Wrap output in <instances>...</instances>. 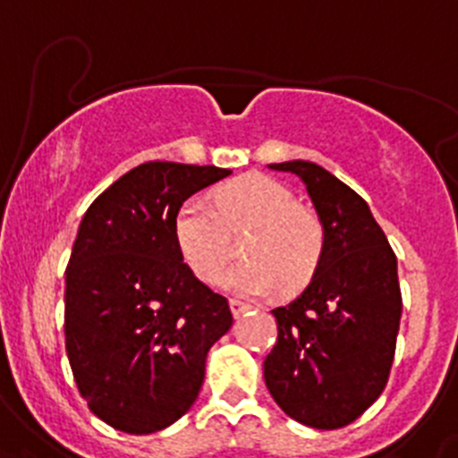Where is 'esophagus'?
Masks as SVG:
<instances>
[{
	"label": "esophagus",
	"mask_w": 458,
	"mask_h": 458,
	"mask_svg": "<svg viewBox=\"0 0 458 458\" xmlns=\"http://www.w3.org/2000/svg\"><path fill=\"white\" fill-rule=\"evenodd\" d=\"M230 311H233L234 318H240L242 313L249 311V304H246V301H242V300H230Z\"/></svg>",
	"instance_id": "34e87169"
}]
</instances>
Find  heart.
Segmentation results:
<instances>
[{
    "mask_svg": "<svg viewBox=\"0 0 458 458\" xmlns=\"http://www.w3.org/2000/svg\"><path fill=\"white\" fill-rule=\"evenodd\" d=\"M251 230L242 253L249 262L224 276V285L244 295L281 290L297 295L316 278L325 258L320 218L297 207L293 191L267 174H244L214 193V209L186 200L173 218L182 262L202 284H216L233 253V234Z\"/></svg>",
    "mask_w": 458,
    "mask_h": 458,
    "instance_id": "1",
    "label": "heart"
}]
</instances>
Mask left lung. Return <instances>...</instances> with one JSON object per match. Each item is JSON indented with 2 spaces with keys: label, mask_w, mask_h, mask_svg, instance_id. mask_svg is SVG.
<instances>
[{
  "label": "left lung",
  "mask_w": 458,
  "mask_h": 458,
  "mask_svg": "<svg viewBox=\"0 0 458 458\" xmlns=\"http://www.w3.org/2000/svg\"><path fill=\"white\" fill-rule=\"evenodd\" d=\"M269 168L301 177L327 244L311 285L272 311L265 385L293 420L341 428L383 394L392 371L403 309L396 256L364 198L332 173L309 161Z\"/></svg>",
  "instance_id": "obj_1"
}]
</instances>
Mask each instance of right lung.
<instances>
[{"instance_id":"1","label":"right lung","mask_w":458,"mask_h":458,"mask_svg":"<svg viewBox=\"0 0 458 458\" xmlns=\"http://www.w3.org/2000/svg\"><path fill=\"white\" fill-rule=\"evenodd\" d=\"M228 174L142 163L82 216L66 265V355L89 411L113 428L145 436L180 420L233 325L228 300L191 274L173 237L177 207Z\"/></svg>"}]
</instances>
